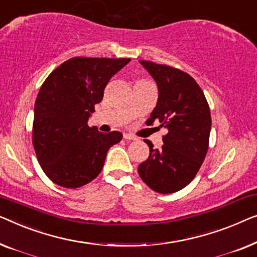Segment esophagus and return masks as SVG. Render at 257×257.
<instances>
[{
	"label": "esophagus",
	"mask_w": 257,
	"mask_h": 257,
	"mask_svg": "<svg viewBox=\"0 0 257 257\" xmlns=\"http://www.w3.org/2000/svg\"><path fill=\"white\" fill-rule=\"evenodd\" d=\"M123 139L124 140H136V136H134L133 134H129V133H124L123 134Z\"/></svg>",
	"instance_id": "1"
}]
</instances>
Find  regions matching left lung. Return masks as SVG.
Here are the masks:
<instances>
[{"instance_id":"1","label":"left lung","mask_w":257,"mask_h":257,"mask_svg":"<svg viewBox=\"0 0 257 257\" xmlns=\"http://www.w3.org/2000/svg\"><path fill=\"white\" fill-rule=\"evenodd\" d=\"M156 81L158 100L148 125L160 122L168 129L163 146L154 149L146 140L150 155L139 165V175L158 193H173L192 182L208 150L211 111L199 85L178 68L140 60Z\"/></svg>"}]
</instances>
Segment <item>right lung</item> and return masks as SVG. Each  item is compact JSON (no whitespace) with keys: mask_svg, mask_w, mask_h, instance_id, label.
I'll return each mask as SVG.
<instances>
[{"mask_svg":"<svg viewBox=\"0 0 257 257\" xmlns=\"http://www.w3.org/2000/svg\"><path fill=\"white\" fill-rule=\"evenodd\" d=\"M129 58H71L42 85L35 103L32 143L45 175L57 185L77 189L96 178L120 132L102 134L87 122L108 81Z\"/></svg>","mask_w":257,"mask_h":257,"instance_id":"1","label":"right lung"}]
</instances>
